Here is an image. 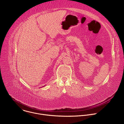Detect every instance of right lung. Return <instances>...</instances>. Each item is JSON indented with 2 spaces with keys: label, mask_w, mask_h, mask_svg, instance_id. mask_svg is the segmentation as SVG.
<instances>
[{
  "label": "right lung",
  "mask_w": 124,
  "mask_h": 124,
  "mask_svg": "<svg viewBox=\"0 0 124 124\" xmlns=\"http://www.w3.org/2000/svg\"><path fill=\"white\" fill-rule=\"evenodd\" d=\"M43 87H44V86H43Z\"/></svg>",
  "instance_id": "1"
}]
</instances>
